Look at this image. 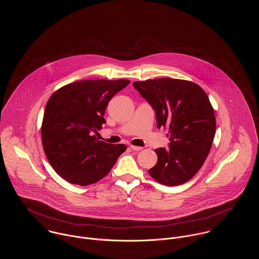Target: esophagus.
<instances>
[{"label":"esophagus","mask_w":259,"mask_h":259,"mask_svg":"<svg viewBox=\"0 0 259 259\" xmlns=\"http://www.w3.org/2000/svg\"><path fill=\"white\" fill-rule=\"evenodd\" d=\"M131 148H132L133 150H136V151H139V150H142V149H143L142 147H136V146H131Z\"/></svg>","instance_id":"obj_1"}]
</instances>
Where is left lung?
<instances>
[{"mask_svg":"<svg viewBox=\"0 0 259 259\" xmlns=\"http://www.w3.org/2000/svg\"><path fill=\"white\" fill-rule=\"evenodd\" d=\"M135 89L155 111L157 127L168 130V148L154 149L156 164L148 174L167 186L192 179L205 161L215 135V115L205 92L177 78L134 81Z\"/></svg>","mask_w":259,"mask_h":259,"instance_id":"left-lung-1","label":"left lung"}]
</instances>
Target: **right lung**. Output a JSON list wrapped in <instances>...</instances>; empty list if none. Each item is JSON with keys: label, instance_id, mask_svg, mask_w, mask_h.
Masks as SVG:
<instances>
[{"label": "right lung", "instance_id": "right-lung-1", "mask_svg": "<svg viewBox=\"0 0 259 259\" xmlns=\"http://www.w3.org/2000/svg\"><path fill=\"white\" fill-rule=\"evenodd\" d=\"M128 79H85L69 83L49 99L41 123V144L55 171L73 185L85 186L105 178L124 145H111L94 136L106 123L111 98Z\"/></svg>", "mask_w": 259, "mask_h": 259}]
</instances>
